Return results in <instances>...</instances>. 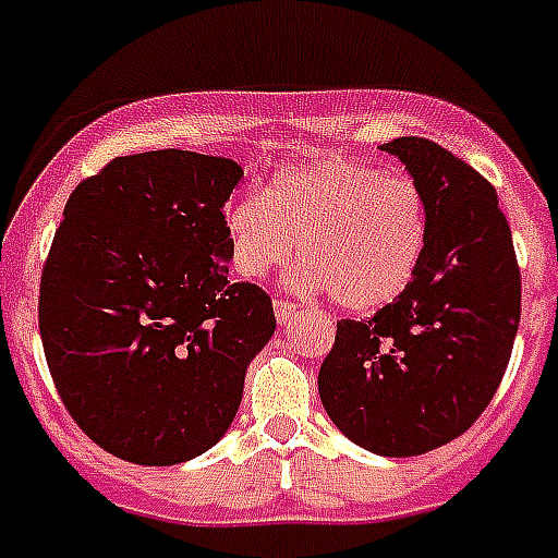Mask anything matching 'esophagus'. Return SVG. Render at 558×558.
Here are the masks:
<instances>
[{
    "mask_svg": "<svg viewBox=\"0 0 558 558\" xmlns=\"http://www.w3.org/2000/svg\"><path fill=\"white\" fill-rule=\"evenodd\" d=\"M298 312H301V306L294 301H287V298H278V301H275V317H278V323L294 320Z\"/></svg>",
    "mask_w": 558,
    "mask_h": 558,
    "instance_id": "1",
    "label": "esophagus"
}]
</instances>
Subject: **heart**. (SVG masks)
<instances>
[{
    "instance_id": "heart-1",
    "label": "heart",
    "mask_w": 558,
    "mask_h": 558,
    "mask_svg": "<svg viewBox=\"0 0 558 558\" xmlns=\"http://www.w3.org/2000/svg\"><path fill=\"white\" fill-rule=\"evenodd\" d=\"M227 227L232 264L246 278H266L301 250L298 287L326 292L349 312H377L414 283L430 215L411 175L323 156L283 167L266 195H243Z\"/></svg>"
}]
</instances>
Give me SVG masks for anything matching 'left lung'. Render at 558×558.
Wrapping results in <instances>:
<instances>
[{"label": "left lung", "mask_w": 558, "mask_h": 558, "mask_svg": "<svg viewBox=\"0 0 558 558\" xmlns=\"http://www.w3.org/2000/svg\"><path fill=\"white\" fill-rule=\"evenodd\" d=\"M383 149L423 186L428 250L395 303L337 323L317 388L351 442L416 457L465 434L494 400L517 340L522 275L488 178L416 135Z\"/></svg>", "instance_id": "obj_1"}]
</instances>
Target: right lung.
<instances>
[{
  "label": "right lung",
  "instance_id": "1",
  "mask_svg": "<svg viewBox=\"0 0 558 558\" xmlns=\"http://www.w3.org/2000/svg\"><path fill=\"white\" fill-rule=\"evenodd\" d=\"M229 158L121 156L73 190L45 257L39 335L78 428L119 460L175 465L227 434L271 298L229 280Z\"/></svg>",
  "mask_w": 558,
  "mask_h": 558
}]
</instances>
